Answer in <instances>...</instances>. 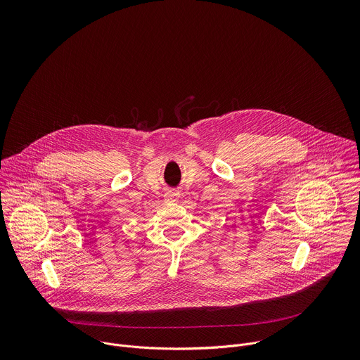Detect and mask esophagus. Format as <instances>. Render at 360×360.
<instances>
[{"instance_id": "34e87169", "label": "esophagus", "mask_w": 360, "mask_h": 360, "mask_svg": "<svg viewBox=\"0 0 360 360\" xmlns=\"http://www.w3.org/2000/svg\"><path fill=\"white\" fill-rule=\"evenodd\" d=\"M178 198H179V193L176 191H169L165 195V200H168V202H175V200H178Z\"/></svg>"}]
</instances>
